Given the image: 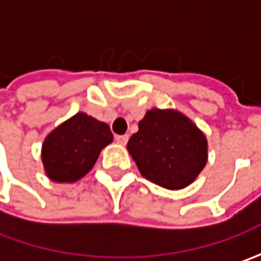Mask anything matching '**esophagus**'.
<instances>
[{
    "instance_id": "1",
    "label": "esophagus",
    "mask_w": 261,
    "mask_h": 261,
    "mask_svg": "<svg viewBox=\"0 0 261 261\" xmlns=\"http://www.w3.org/2000/svg\"><path fill=\"white\" fill-rule=\"evenodd\" d=\"M115 139L117 144H120V145H126V142H127L129 136L127 135H116Z\"/></svg>"
}]
</instances>
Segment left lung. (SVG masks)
I'll use <instances>...</instances> for the list:
<instances>
[{"instance_id": "left-lung-1", "label": "left lung", "mask_w": 261, "mask_h": 261, "mask_svg": "<svg viewBox=\"0 0 261 261\" xmlns=\"http://www.w3.org/2000/svg\"><path fill=\"white\" fill-rule=\"evenodd\" d=\"M138 127L127 142V151L146 180L178 190L193 183L205 168L206 136L183 113L151 109Z\"/></svg>"}]
</instances>
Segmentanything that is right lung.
<instances>
[{
    "mask_svg": "<svg viewBox=\"0 0 261 261\" xmlns=\"http://www.w3.org/2000/svg\"><path fill=\"white\" fill-rule=\"evenodd\" d=\"M112 141L107 123L76 113L43 141L42 163L46 175L56 183H74L93 168L101 149Z\"/></svg>",
    "mask_w": 261,
    "mask_h": 261,
    "instance_id": "obj_1",
    "label": "right lung"
}]
</instances>
